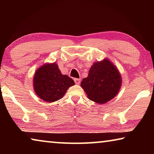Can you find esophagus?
I'll use <instances>...</instances> for the list:
<instances>
[{"label":"esophagus","instance_id":"1","mask_svg":"<svg viewBox=\"0 0 154 154\" xmlns=\"http://www.w3.org/2000/svg\"><path fill=\"white\" fill-rule=\"evenodd\" d=\"M74 82H75V83H76V84H79L80 82H81V79H77V78H75Z\"/></svg>","mask_w":154,"mask_h":154}]
</instances>
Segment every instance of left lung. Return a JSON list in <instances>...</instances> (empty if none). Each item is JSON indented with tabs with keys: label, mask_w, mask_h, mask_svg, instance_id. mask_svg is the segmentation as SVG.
Returning <instances> with one entry per match:
<instances>
[{
	"label": "left lung",
	"mask_w": 154,
	"mask_h": 154,
	"mask_svg": "<svg viewBox=\"0 0 154 154\" xmlns=\"http://www.w3.org/2000/svg\"><path fill=\"white\" fill-rule=\"evenodd\" d=\"M122 85V77L118 69L108 59L96 62L91 66L81 86L88 98L96 103L103 104L113 99Z\"/></svg>",
	"instance_id": "1"
}]
</instances>
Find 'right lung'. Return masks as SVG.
Returning a JSON list of instances; mask_svg holds the SVG:
<instances>
[{"instance_id":"1","label":"right lung","mask_w":154,"mask_h":154,"mask_svg":"<svg viewBox=\"0 0 154 154\" xmlns=\"http://www.w3.org/2000/svg\"><path fill=\"white\" fill-rule=\"evenodd\" d=\"M74 81L62 75L56 62L46 64L36 70L33 78L34 90L45 102H55L61 99Z\"/></svg>"}]
</instances>
